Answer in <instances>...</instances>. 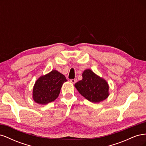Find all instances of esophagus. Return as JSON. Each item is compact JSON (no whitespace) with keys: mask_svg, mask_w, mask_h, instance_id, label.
<instances>
[{"mask_svg":"<svg viewBox=\"0 0 146 146\" xmlns=\"http://www.w3.org/2000/svg\"><path fill=\"white\" fill-rule=\"evenodd\" d=\"M70 82L72 83H76V82H77V80H76V79H70Z\"/></svg>","mask_w":146,"mask_h":146,"instance_id":"esophagus-1","label":"esophagus"}]
</instances>
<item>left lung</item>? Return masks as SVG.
<instances>
[{
  "mask_svg": "<svg viewBox=\"0 0 146 146\" xmlns=\"http://www.w3.org/2000/svg\"><path fill=\"white\" fill-rule=\"evenodd\" d=\"M83 79L75 84L80 94L87 100L98 103L108 96V85L103 78L97 76L90 69L83 72Z\"/></svg>",
  "mask_w": 146,
  "mask_h": 146,
  "instance_id": "1",
  "label": "left lung"
}]
</instances>
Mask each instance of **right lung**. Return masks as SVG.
<instances>
[{"label": "right lung", "instance_id": "1", "mask_svg": "<svg viewBox=\"0 0 146 146\" xmlns=\"http://www.w3.org/2000/svg\"><path fill=\"white\" fill-rule=\"evenodd\" d=\"M66 81L64 75L55 70L39 78L33 90L34 100L41 105L52 102L58 98L61 86Z\"/></svg>", "mask_w": 146, "mask_h": 146}]
</instances>
